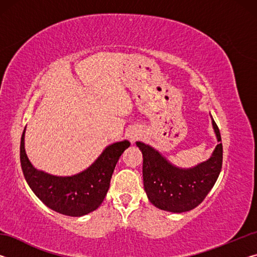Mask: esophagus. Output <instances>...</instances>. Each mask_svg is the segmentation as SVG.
<instances>
[{
    "mask_svg": "<svg viewBox=\"0 0 257 257\" xmlns=\"http://www.w3.org/2000/svg\"><path fill=\"white\" fill-rule=\"evenodd\" d=\"M127 136L129 138V141L132 142V143H134L135 141H137V139L142 136V134H141V132H138V130L133 129V130H130V132L128 133Z\"/></svg>",
    "mask_w": 257,
    "mask_h": 257,
    "instance_id": "1",
    "label": "esophagus"
}]
</instances>
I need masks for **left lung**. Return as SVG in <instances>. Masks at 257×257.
Returning <instances> with one entry per match:
<instances>
[{"instance_id": "left-lung-1", "label": "left lung", "mask_w": 257, "mask_h": 257, "mask_svg": "<svg viewBox=\"0 0 257 257\" xmlns=\"http://www.w3.org/2000/svg\"><path fill=\"white\" fill-rule=\"evenodd\" d=\"M216 141L210 158L191 168H179L149 144L136 142L143 154V181L149 201L160 210L182 213L198 206L213 188L222 168V143L215 121Z\"/></svg>"}]
</instances>
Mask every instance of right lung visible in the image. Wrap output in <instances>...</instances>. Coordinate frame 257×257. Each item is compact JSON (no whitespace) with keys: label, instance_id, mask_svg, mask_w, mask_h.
Here are the masks:
<instances>
[{"label":"right lung","instance_id":"right-lung-1","mask_svg":"<svg viewBox=\"0 0 257 257\" xmlns=\"http://www.w3.org/2000/svg\"><path fill=\"white\" fill-rule=\"evenodd\" d=\"M25 133L20 143V162L25 179L34 194L47 207L68 216H82L98 208L110 187L112 173L128 141L113 143L88 168L72 176H54L38 170L25 150Z\"/></svg>","mask_w":257,"mask_h":257}]
</instances>
